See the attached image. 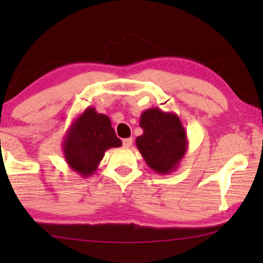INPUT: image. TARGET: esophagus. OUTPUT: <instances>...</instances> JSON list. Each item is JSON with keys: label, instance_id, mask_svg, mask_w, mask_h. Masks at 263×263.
<instances>
[{"label": "esophagus", "instance_id": "1", "mask_svg": "<svg viewBox=\"0 0 263 263\" xmlns=\"http://www.w3.org/2000/svg\"><path fill=\"white\" fill-rule=\"evenodd\" d=\"M123 147H125V148H129L133 145V139L132 138H128V139H123Z\"/></svg>", "mask_w": 263, "mask_h": 263}]
</instances>
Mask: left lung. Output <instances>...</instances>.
<instances>
[{"mask_svg": "<svg viewBox=\"0 0 263 263\" xmlns=\"http://www.w3.org/2000/svg\"><path fill=\"white\" fill-rule=\"evenodd\" d=\"M140 127L143 134L135 143L146 164L159 175L175 171L188 151L186 133L179 117L151 107L141 114Z\"/></svg>", "mask_w": 263, "mask_h": 263, "instance_id": "left-lung-1", "label": "left lung"}]
</instances>
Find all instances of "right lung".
Listing matches in <instances>:
<instances>
[{"mask_svg":"<svg viewBox=\"0 0 263 263\" xmlns=\"http://www.w3.org/2000/svg\"><path fill=\"white\" fill-rule=\"evenodd\" d=\"M62 146L68 166L81 177H89L98 168L106 151L121 147L122 141L111 127L110 118L92 106L86 107L73 121Z\"/></svg>","mask_w":263,"mask_h":263,"instance_id":"1","label":"right lung"}]
</instances>
